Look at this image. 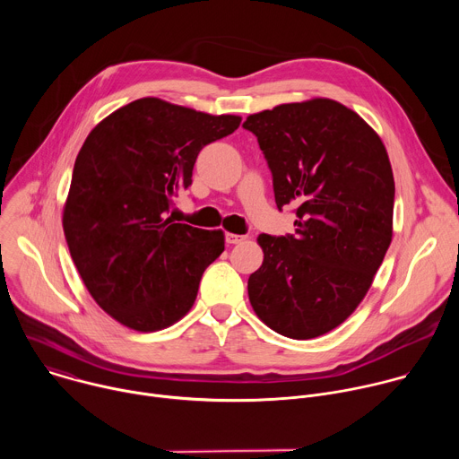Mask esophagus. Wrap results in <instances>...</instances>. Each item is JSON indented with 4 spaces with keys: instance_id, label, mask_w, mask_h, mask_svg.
Returning <instances> with one entry per match:
<instances>
[{
    "instance_id": "obj_1",
    "label": "esophagus",
    "mask_w": 459,
    "mask_h": 459,
    "mask_svg": "<svg viewBox=\"0 0 459 459\" xmlns=\"http://www.w3.org/2000/svg\"><path fill=\"white\" fill-rule=\"evenodd\" d=\"M245 239H247V236H243V234H234V232L227 234V243L229 245H238V243H243Z\"/></svg>"
}]
</instances>
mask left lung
<instances>
[{"label":"left lung","instance_id":"left-lung-1","mask_svg":"<svg viewBox=\"0 0 459 459\" xmlns=\"http://www.w3.org/2000/svg\"><path fill=\"white\" fill-rule=\"evenodd\" d=\"M278 209L296 205V234H259L264 264L248 278L255 316L292 340L340 326L367 296L392 241L394 176L376 130L329 98L250 114Z\"/></svg>","mask_w":459,"mask_h":459}]
</instances>
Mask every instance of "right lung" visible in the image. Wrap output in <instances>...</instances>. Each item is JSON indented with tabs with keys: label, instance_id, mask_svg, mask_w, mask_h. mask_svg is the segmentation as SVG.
Wrapping results in <instances>:
<instances>
[{
	"label": "right lung",
	"instance_id": "right-lung-1",
	"mask_svg": "<svg viewBox=\"0 0 459 459\" xmlns=\"http://www.w3.org/2000/svg\"><path fill=\"white\" fill-rule=\"evenodd\" d=\"M160 98L108 114L87 136L63 207V232L94 301L117 323L156 333L194 305L225 232L167 218L200 151L239 126Z\"/></svg>",
	"mask_w": 459,
	"mask_h": 459
}]
</instances>
